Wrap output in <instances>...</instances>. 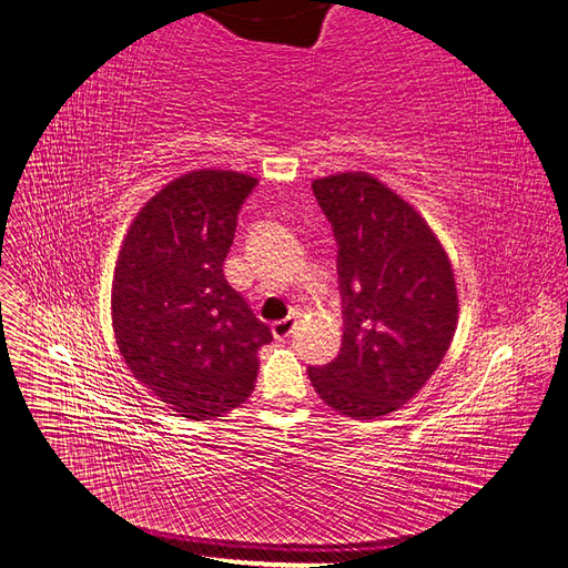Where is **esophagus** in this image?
<instances>
[{
    "label": "esophagus",
    "instance_id": "obj_1",
    "mask_svg": "<svg viewBox=\"0 0 568 568\" xmlns=\"http://www.w3.org/2000/svg\"><path fill=\"white\" fill-rule=\"evenodd\" d=\"M294 326H296V317L277 320L272 324V334H274V338H286V336H291V332H294Z\"/></svg>",
    "mask_w": 568,
    "mask_h": 568
}]
</instances>
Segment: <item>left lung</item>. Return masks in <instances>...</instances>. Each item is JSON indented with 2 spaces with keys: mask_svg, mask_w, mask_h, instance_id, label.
<instances>
[{
  "mask_svg": "<svg viewBox=\"0 0 568 568\" xmlns=\"http://www.w3.org/2000/svg\"><path fill=\"white\" fill-rule=\"evenodd\" d=\"M313 194L338 244L343 341L307 376L341 415L384 417L415 398L450 348L453 265L426 220L372 175L322 178Z\"/></svg>",
  "mask_w": 568,
  "mask_h": 568,
  "instance_id": "left-lung-1",
  "label": "left lung"
}]
</instances>
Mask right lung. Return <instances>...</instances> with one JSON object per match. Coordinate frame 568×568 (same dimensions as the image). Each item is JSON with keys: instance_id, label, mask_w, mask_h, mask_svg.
I'll list each match as a JSON object with an SVG mask.
<instances>
[{"instance_id": "add662e5", "label": "right lung", "mask_w": 568, "mask_h": 568, "mask_svg": "<svg viewBox=\"0 0 568 568\" xmlns=\"http://www.w3.org/2000/svg\"><path fill=\"white\" fill-rule=\"evenodd\" d=\"M257 184L232 170H194L146 201L120 248L111 307L134 379L186 419L242 405L272 341L225 280L236 215Z\"/></svg>"}]
</instances>
